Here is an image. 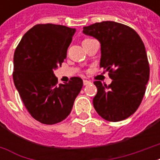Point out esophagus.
<instances>
[{"instance_id": "esophagus-1", "label": "esophagus", "mask_w": 160, "mask_h": 160, "mask_svg": "<svg viewBox=\"0 0 160 160\" xmlns=\"http://www.w3.org/2000/svg\"><path fill=\"white\" fill-rule=\"evenodd\" d=\"M91 83V81H89V80H83V84L84 86H87V85H89V84Z\"/></svg>"}]
</instances>
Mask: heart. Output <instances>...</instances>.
Instances as JSON below:
<instances>
[{
    "mask_svg": "<svg viewBox=\"0 0 160 160\" xmlns=\"http://www.w3.org/2000/svg\"><path fill=\"white\" fill-rule=\"evenodd\" d=\"M90 39H92V38H87V39L84 40V41H87V40H90Z\"/></svg>",
    "mask_w": 160,
    "mask_h": 160,
    "instance_id": "heart-1",
    "label": "heart"
}]
</instances>
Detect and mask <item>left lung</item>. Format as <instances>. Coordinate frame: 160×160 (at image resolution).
Here are the masks:
<instances>
[{
	"instance_id": "8db88e82",
	"label": "left lung",
	"mask_w": 160,
	"mask_h": 160,
	"mask_svg": "<svg viewBox=\"0 0 160 160\" xmlns=\"http://www.w3.org/2000/svg\"><path fill=\"white\" fill-rule=\"evenodd\" d=\"M83 32L100 42V67L112 80L109 86L94 81L98 88L92 100L94 108L105 120H124L140 106L149 80L144 43L134 29L114 21L84 26Z\"/></svg>"
}]
</instances>
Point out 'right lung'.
<instances>
[{
  "mask_svg": "<svg viewBox=\"0 0 160 160\" xmlns=\"http://www.w3.org/2000/svg\"><path fill=\"white\" fill-rule=\"evenodd\" d=\"M75 29L38 24L23 36L13 55L12 79L30 115L39 122L58 123L70 114L83 81L72 77L58 85L53 71L66 59Z\"/></svg>",
  "mask_w": 160,
  "mask_h": 160,
  "instance_id": "1",
  "label": "right lung"
}]
</instances>
